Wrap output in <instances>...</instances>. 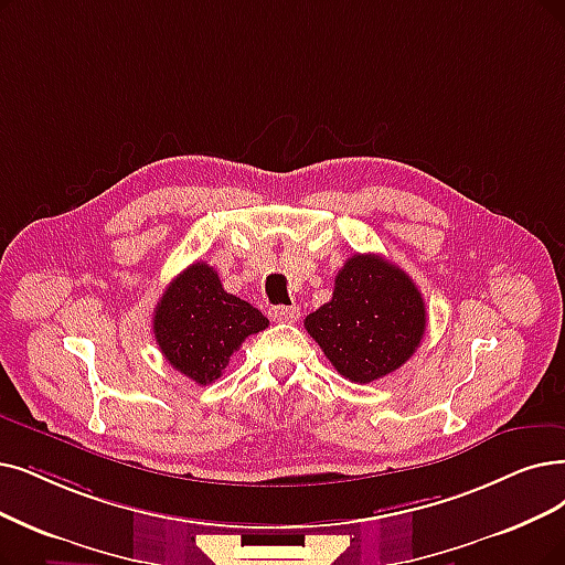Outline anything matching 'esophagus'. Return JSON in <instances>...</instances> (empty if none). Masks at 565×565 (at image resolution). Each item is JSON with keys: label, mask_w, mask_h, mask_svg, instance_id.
I'll return each mask as SVG.
<instances>
[{"label": "esophagus", "mask_w": 565, "mask_h": 565, "mask_svg": "<svg viewBox=\"0 0 565 565\" xmlns=\"http://www.w3.org/2000/svg\"><path fill=\"white\" fill-rule=\"evenodd\" d=\"M268 315H270V320H276V322H295V320H299V308L297 306H276Z\"/></svg>", "instance_id": "obj_1"}]
</instances>
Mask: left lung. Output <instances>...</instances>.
<instances>
[{
    "label": "left lung",
    "instance_id": "1",
    "mask_svg": "<svg viewBox=\"0 0 565 565\" xmlns=\"http://www.w3.org/2000/svg\"><path fill=\"white\" fill-rule=\"evenodd\" d=\"M303 324L338 373L369 385L415 354L426 308L403 268L380 255H352L338 270L331 301Z\"/></svg>",
    "mask_w": 565,
    "mask_h": 565
}]
</instances>
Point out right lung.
<instances>
[{"instance_id":"right-lung-1","label":"right lung","mask_w":565,"mask_h":565,"mask_svg":"<svg viewBox=\"0 0 565 565\" xmlns=\"http://www.w3.org/2000/svg\"><path fill=\"white\" fill-rule=\"evenodd\" d=\"M266 327L257 308L224 291L217 270L206 262H194L175 276L152 315L164 359L196 385L215 382L245 338Z\"/></svg>"}]
</instances>
